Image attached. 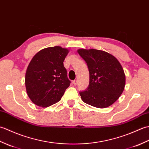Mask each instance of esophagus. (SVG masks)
Segmentation results:
<instances>
[{
	"instance_id": "34e87169",
	"label": "esophagus",
	"mask_w": 149,
	"mask_h": 149,
	"mask_svg": "<svg viewBox=\"0 0 149 149\" xmlns=\"http://www.w3.org/2000/svg\"><path fill=\"white\" fill-rule=\"evenodd\" d=\"M73 84H74L75 86H76V85L77 84V80H74V81H73Z\"/></svg>"
}]
</instances>
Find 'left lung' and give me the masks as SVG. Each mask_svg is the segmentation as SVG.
I'll return each instance as SVG.
<instances>
[{"label": "left lung", "mask_w": 149, "mask_h": 149, "mask_svg": "<svg viewBox=\"0 0 149 149\" xmlns=\"http://www.w3.org/2000/svg\"><path fill=\"white\" fill-rule=\"evenodd\" d=\"M77 52L87 63L90 72L89 86L79 93L81 99L98 108L112 105L125 84V75L118 60L103 50L80 49Z\"/></svg>", "instance_id": "left-lung-1"}]
</instances>
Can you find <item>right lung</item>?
Masks as SVG:
<instances>
[{"label":"right lung","mask_w":149,"mask_h":149,"mask_svg":"<svg viewBox=\"0 0 149 149\" xmlns=\"http://www.w3.org/2000/svg\"><path fill=\"white\" fill-rule=\"evenodd\" d=\"M69 50L55 46L34 56L27 66L25 84L28 97L36 105L47 107L61 99L70 81L63 61Z\"/></svg>","instance_id":"add662e5"}]
</instances>
